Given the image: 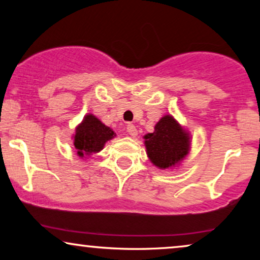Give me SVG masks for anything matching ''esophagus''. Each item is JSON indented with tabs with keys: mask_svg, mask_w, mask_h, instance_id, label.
<instances>
[{
	"mask_svg": "<svg viewBox=\"0 0 260 260\" xmlns=\"http://www.w3.org/2000/svg\"><path fill=\"white\" fill-rule=\"evenodd\" d=\"M126 131L131 137H136L137 136V129H136V126L134 125V124H129V125L126 126Z\"/></svg>",
	"mask_w": 260,
	"mask_h": 260,
	"instance_id": "34e87169",
	"label": "esophagus"
}]
</instances>
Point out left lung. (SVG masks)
Here are the masks:
<instances>
[{
    "label": "left lung",
    "instance_id": "1",
    "mask_svg": "<svg viewBox=\"0 0 260 260\" xmlns=\"http://www.w3.org/2000/svg\"><path fill=\"white\" fill-rule=\"evenodd\" d=\"M143 138L148 157L158 169L175 168L190 152V133L172 115L163 116Z\"/></svg>",
    "mask_w": 260,
    "mask_h": 260
}]
</instances>
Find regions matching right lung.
Returning <instances> with one entry per match:
<instances>
[{
  "instance_id": "right-lung-1",
  "label": "right lung",
  "mask_w": 260,
  "mask_h": 260,
  "mask_svg": "<svg viewBox=\"0 0 260 260\" xmlns=\"http://www.w3.org/2000/svg\"><path fill=\"white\" fill-rule=\"evenodd\" d=\"M115 137L116 133L111 127L106 126L98 117L87 113L78 124L72 136L74 151L80 158L86 159L102 151L106 142Z\"/></svg>"
}]
</instances>
